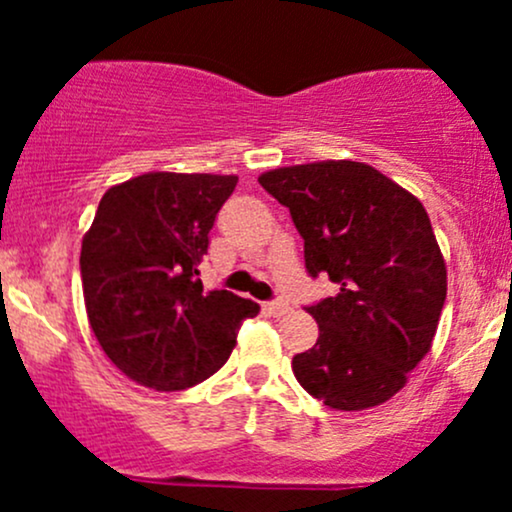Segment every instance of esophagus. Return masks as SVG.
I'll return each mask as SVG.
<instances>
[{
	"instance_id": "obj_1",
	"label": "esophagus",
	"mask_w": 512,
	"mask_h": 512,
	"mask_svg": "<svg viewBox=\"0 0 512 512\" xmlns=\"http://www.w3.org/2000/svg\"><path fill=\"white\" fill-rule=\"evenodd\" d=\"M289 303L284 301H272V303H264V313H267L269 317H281L289 313Z\"/></svg>"
}]
</instances>
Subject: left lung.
I'll return each mask as SVG.
<instances>
[{
  "label": "left lung",
  "mask_w": 512,
  "mask_h": 512,
  "mask_svg": "<svg viewBox=\"0 0 512 512\" xmlns=\"http://www.w3.org/2000/svg\"><path fill=\"white\" fill-rule=\"evenodd\" d=\"M257 180L289 207L308 274L339 286L337 296L305 308L320 337L293 356V375L332 409L387 402L431 351L448 293L424 204L358 161L274 168Z\"/></svg>",
  "instance_id": "obj_1"
}]
</instances>
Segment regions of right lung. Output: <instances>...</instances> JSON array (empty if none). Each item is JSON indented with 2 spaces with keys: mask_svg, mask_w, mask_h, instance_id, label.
Listing matches in <instances>:
<instances>
[{
  "mask_svg": "<svg viewBox=\"0 0 512 512\" xmlns=\"http://www.w3.org/2000/svg\"><path fill=\"white\" fill-rule=\"evenodd\" d=\"M236 175L144 173L110 187L81 243L86 315L105 356L134 383L173 392L231 356L260 305L207 291L199 262Z\"/></svg>",
  "mask_w": 512,
  "mask_h": 512,
  "instance_id": "right-lung-1",
  "label": "right lung"
}]
</instances>
